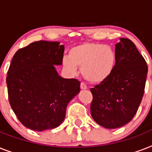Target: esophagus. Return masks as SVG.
Segmentation results:
<instances>
[{"label": "esophagus", "mask_w": 152, "mask_h": 152, "mask_svg": "<svg viewBox=\"0 0 152 152\" xmlns=\"http://www.w3.org/2000/svg\"><path fill=\"white\" fill-rule=\"evenodd\" d=\"M80 88L82 89V90H85V89H87V86H86L85 83H80Z\"/></svg>", "instance_id": "esophagus-1"}]
</instances>
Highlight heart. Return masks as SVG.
Listing matches in <instances>:
<instances>
[{
  "label": "heart",
  "instance_id": "heart-1",
  "mask_svg": "<svg viewBox=\"0 0 152 152\" xmlns=\"http://www.w3.org/2000/svg\"><path fill=\"white\" fill-rule=\"evenodd\" d=\"M117 55L112 47L95 42H83L72 47L69 57L62 59L64 69L76 74L81 68L83 78L89 83H100L110 76L115 68Z\"/></svg>",
  "mask_w": 152,
  "mask_h": 152
}]
</instances>
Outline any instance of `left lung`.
<instances>
[{
  "mask_svg": "<svg viewBox=\"0 0 152 152\" xmlns=\"http://www.w3.org/2000/svg\"><path fill=\"white\" fill-rule=\"evenodd\" d=\"M117 62L106 80L91 88V114L106 129H117L132 120L141 102L148 65L131 40L121 38L115 45Z\"/></svg>",
  "mask_w": 152,
  "mask_h": 152,
  "instance_id": "obj_1",
  "label": "left lung"
}]
</instances>
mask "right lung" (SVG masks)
I'll list each match as a JSON object with an SVG mask.
<instances>
[{
  "label": "right lung",
  "mask_w": 152,
  "mask_h": 152,
  "mask_svg": "<svg viewBox=\"0 0 152 152\" xmlns=\"http://www.w3.org/2000/svg\"><path fill=\"white\" fill-rule=\"evenodd\" d=\"M64 46L59 42L39 41L13 56L6 83L11 107L30 129L42 132L58 127L68 104L80 91V82L59 76Z\"/></svg>",
  "instance_id": "obj_1"
}]
</instances>
